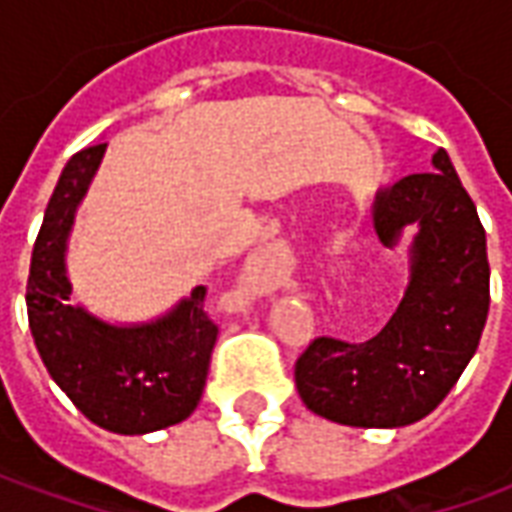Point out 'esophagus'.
Returning a JSON list of instances; mask_svg holds the SVG:
<instances>
[{
    "mask_svg": "<svg viewBox=\"0 0 512 512\" xmlns=\"http://www.w3.org/2000/svg\"><path fill=\"white\" fill-rule=\"evenodd\" d=\"M290 274V260L279 246H263L249 255L241 274L244 288L249 290H274L279 288Z\"/></svg>",
    "mask_w": 512,
    "mask_h": 512,
    "instance_id": "34e87169",
    "label": "esophagus"
}]
</instances>
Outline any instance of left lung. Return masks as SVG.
I'll return each mask as SVG.
<instances>
[{
  "mask_svg": "<svg viewBox=\"0 0 512 512\" xmlns=\"http://www.w3.org/2000/svg\"><path fill=\"white\" fill-rule=\"evenodd\" d=\"M433 167L381 189L373 205L384 246L419 227L395 315L367 343L318 337L296 362V389L318 417L351 428L411 425L447 397L480 345L491 304L485 230L444 147Z\"/></svg>",
  "mask_w": 512,
  "mask_h": 512,
  "instance_id": "left-lung-1",
  "label": "left lung"
}]
</instances>
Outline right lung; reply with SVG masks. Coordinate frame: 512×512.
I'll return each instance as SVG.
<instances>
[{"mask_svg": "<svg viewBox=\"0 0 512 512\" xmlns=\"http://www.w3.org/2000/svg\"><path fill=\"white\" fill-rule=\"evenodd\" d=\"M104 145L79 150L46 205L27 279L29 332L49 376L98 428L142 436L197 408L219 326L202 310L205 288L150 323L112 326L71 304L65 249Z\"/></svg>", "mask_w": 512, "mask_h": 512, "instance_id": "1", "label": "right lung"}]
</instances>
